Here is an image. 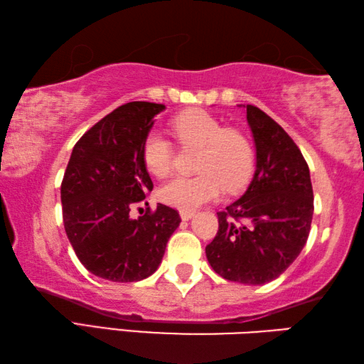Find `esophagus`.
Instances as JSON below:
<instances>
[{"mask_svg": "<svg viewBox=\"0 0 364 364\" xmlns=\"http://www.w3.org/2000/svg\"><path fill=\"white\" fill-rule=\"evenodd\" d=\"M195 215V211H181L182 220H190Z\"/></svg>", "mask_w": 364, "mask_h": 364, "instance_id": "obj_1", "label": "esophagus"}]
</instances>
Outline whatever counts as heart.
Instances as JSON below:
<instances>
[{"label": "heart", "mask_w": 364, "mask_h": 364, "mask_svg": "<svg viewBox=\"0 0 364 364\" xmlns=\"http://www.w3.org/2000/svg\"><path fill=\"white\" fill-rule=\"evenodd\" d=\"M172 132L183 146L200 149L193 177H176L159 188L164 205L193 211L215 200L224 190L235 192L250 181L254 150L243 132L225 127L218 118L203 110H190L172 121ZM174 151L163 134L150 132L144 144V163L150 174L166 177L172 169Z\"/></svg>", "instance_id": "obj_1"}]
</instances>
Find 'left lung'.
I'll return each instance as SVG.
<instances>
[{
    "label": "left lung",
    "instance_id": "1",
    "mask_svg": "<svg viewBox=\"0 0 364 364\" xmlns=\"http://www.w3.org/2000/svg\"><path fill=\"white\" fill-rule=\"evenodd\" d=\"M245 108L256 172L243 196L218 213L219 230L206 257L228 282L264 284L282 275L307 243L314 188L309 164L288 132L260 108Z\"/></svg>",
    "mask_w": 364,
    "mask_h": 364
}]
</instances>
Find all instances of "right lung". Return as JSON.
<instances>
[{"instance_id":"add662e5","label":"right lung","mask_w":364,"mask_h":364,"mask_svg":"<svg viewBox=\"0 0 364 364\" xmlns=\"http://www.w3.org/2000/svg\"><path fill=\"white\" fill-rule=\"evenodd\" d=\"M163 104L129 102L108 113L75 144L60 186L63 227L76 257L92 275L140 282L161 264L181 215L158 203L131 219L153 182L144 144ZM149 205V203H146Z\"/></svg>"}]
</instances>
